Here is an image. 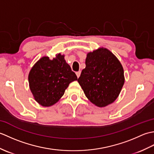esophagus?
Returning <instances> with one entry per match:
<instances>
[{
    "mask_svg": "<svg viewBox=\"0 0 154 154\" xmlns=\"http://www.w3.org/2000/svg\"><path fill=\"white\" fill-rule=\"evenodd\" d=\"M76 75H77V77L79 78V76H80V75H81V71H77V72H76Z\"/></svg>",
    "mask_w": 154,
    "mask_h": 154,
    "instance_id": "34e87169",
    "label": "esophagus"
}]
</instances>
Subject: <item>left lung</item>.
I'll return each mask as SVG.
<instances>
[{
    "instance_id": "8db88e82",
    "label": "left lung",
    "mask_w": 154,
    "mask_h": 154,
    "mask_svg": "<svg viewBox=\"0 0 154 154\" xmlns=\"http://www.w3.org/2000/svg\"><path fill=\"white\" fill-rule=\"evenodd\" d=\"M85 65L77 81L87 99L99 107L114 102L125 80L120 61L108 49L99 48L87 54Z\"/></svg>"
}]
</instances>
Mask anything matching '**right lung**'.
Returning a JSON list of instances; mask_svg holds the SVG:
<instances>
[{"label":"right lung","mask_w":154,"mask_h":154,"mask_svg":"<svg viewBox=\"0 0 154 154\" xmlns=\"http://www.w3.org/2000/svg\"><path fill=\"white\" fill-rule=\"evenodd\" d=\"M64 57L61 54L55 55L52 60L42 57L29 73L30 91L35 100L42 106H51L57 103L69 83L77 80Z\"/></svg>","instance_id":"right-lung-1"}]
</instances>
